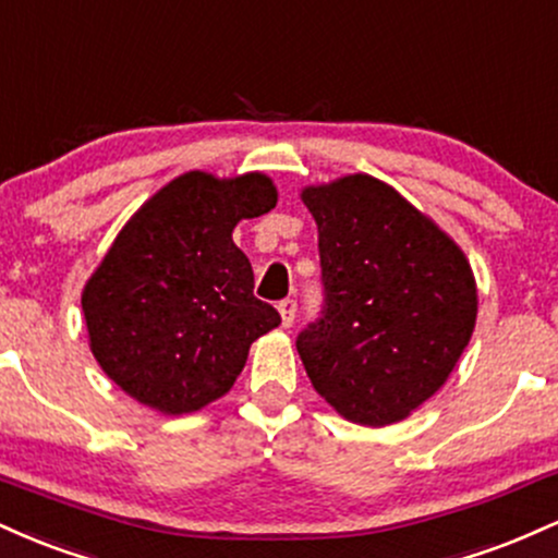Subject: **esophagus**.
<instances>
[{
	"label": "esophagus",
	"instance_id": "34e87169",
	"mask_svg": "<svg viewBox=\"0 0 558 558\" xmlns=\"http://www.w3.org/2000/svg\"><path fill=\"white\" fill-rule=\"evenodd\" d=\"M296 310L299 304L293 299H283L278 304V312H280V319H283V328H291L293 325V317H296Z\"/></svg>",
	"mask_w": 558,
	"mask_h": 558
}]
</instances>
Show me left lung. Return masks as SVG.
I'll return each mask as SVG.
<instances>
[{
    "mask_svg": "<svg viewBox=\"0 0 558 558\" xmlns=\"http://www.w3.org/2000/svg\"><path fill=\"white\" fill-rule=\"evenodd\" d=\"M323 310L296 336L312 386L345 420L390 425L427 401L470 343L477 288L435 222L369 175L306 189Z\"/></svg>",
    "mask_w": 558,
    "mask_h": 558,
    "instance_id": "1",
    "label": "left lung"
}]
</instances>
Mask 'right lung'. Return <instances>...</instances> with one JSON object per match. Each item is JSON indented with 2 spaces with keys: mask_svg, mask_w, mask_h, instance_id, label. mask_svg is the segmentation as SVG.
I'll return each instance as SVG.
<instances>
[{
  "mask_svg": "<svg viewBox=\"0 0 558 558\" xmlns=\"http://www.w3.org/2000/svg\"><path fill=\"white\" fill-rule=\"evenodd\" d=\"M278 202L259 172L217 181L185 172L120 230L83 288L96 362L128 396L189 414L228 393L248 345L280 315L254 296V270L230 233Z\"/></svg>",
  "mask_w": 558,
  "mask_h": 558,
  "instance_id": "1",
  "label": "right lung"
}]
</instances>
